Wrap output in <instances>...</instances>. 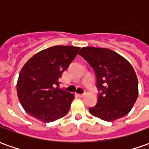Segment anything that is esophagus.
Instances as JSON below:
<instances>
[{"instance_id": "esophagus-1", "label": "esophagus", "mask_w": 149, "mask_h": 149, "mask_svg": "<svg viewBox=\"0 0 149 149\" xmlns=\"http://www.w3.org/2000/svg\"><path fill=\"white\" fill-rule=\"evenodd\" d=\"M77 96L79 97H83L84 96V93H79L77 94Z\"/></svg>"}]
</instances>
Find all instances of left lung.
<instances>
[{
	"mask_svg": "<svg viewBox=\"0 0 149 149\" xmlns=\"http://www.w3.org/2000/svg\"><path fill=\"white\" fill-rule=\"evenodd\" d=\"M78 54L93 68L100 92L97 104L89 108V112L106 121L127 115L138 97L137 77L131 64L105 48L84 47Z\"/></svg>",
	"mask_w": 149,
	"mask_h": 149,
	"instance_id": "left-lung-1",
	"label": "left lung"
}]
</instances>
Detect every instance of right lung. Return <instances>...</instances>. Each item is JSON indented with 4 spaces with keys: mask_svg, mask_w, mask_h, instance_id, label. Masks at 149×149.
<instances>
[{
    "mask_svg": "<svg viewBox=\"0 0 149 149\" xmlns=\"http://www.w3.org/2000/svg\"><path fill=\"white\" fill-rule=\"evenodd\" d=\"M80 47L52 46L31 57L20 72L17 91L24 109L42 122L65 116L74 99L73 94L55 88Z\"/></svg>",
    "mask_w": 149,
    "mask_h": 149,
    "instance_id": "obj_1",
    "label": "right lung"
}]
</instances>
